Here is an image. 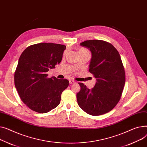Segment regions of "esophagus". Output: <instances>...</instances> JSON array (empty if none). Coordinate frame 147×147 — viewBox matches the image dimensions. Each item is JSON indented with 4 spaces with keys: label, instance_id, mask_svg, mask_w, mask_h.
Masks as SVG:
<instances>
[{
    "label": "esophagus",
    "instance_id": "34e87169",
    "mask_svg": "<svg viewBox=\"0 0 147 147\" xmlns=\"http://www.w3.org/2000/svg\"><path fill=\"white\" fill-rule=\"evenodd\" d=\"M69 83H70V84H74V83H76V82L73 80H69Z\"/></svg>",
    "mask_w": 147,
    "mask_h": 147
}]
</instances>
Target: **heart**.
<instances>
[{"instance_id":"obj_1","label":"heart","mask_w":147,"mask_h":147,"mask_svg":"<svg viewBox=\"0 0 147 147\" xmlns=\"http://www.w3.org/2000/svg\"><path fill=\"white\" fill-rule=\"evenodd\" d=\"M87 51H88L87 50H86V49H84V48H81L79 50V52H87Z\"/></svg>"}]
</instances>
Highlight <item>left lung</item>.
I'll return each mask as SVG.
<instances>
[{
	"mask_svg": "<svg viewBox=\"0 0 147 147\" xmlns=\"http://www.w3.org/2000/svg\"><path fill=\"white\" fill-rule=\"evenodd\" d=\"M80 45L92 53L89 72L96 79L92 89L79 83L77 103L87 113L99 116L109 112L119 101L125 83V73L121 56L110 43L97 40L85 41Z\"/></svg>",
	"mask_w": 147,
	"mask_h": 147,
	"instance_id": "obj_1",
	"label": "left lung"
}]
</instances>
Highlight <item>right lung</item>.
Segmentation results:
<instances>
[{"instance_id":"obj_1","label":"right lung","mask_w":147,"mask_h":147,"mask_svg":"<svg viewBox=\"0 0 147 147\" xmlns=\"http://www.w3.org/2000/svg\"><path fill=\"white\" fill-rule=\"evenodd\" d=\"M65 48L61 44L39 43L27 47L19 57L15 86L22 101L31 110L45 113L60 104L69 82L48 78L47 72L60 63Z\"/></svg>"}]
</instances>
